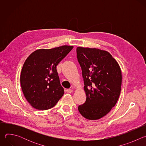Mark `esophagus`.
Instances as JSON below:
<instances>
[{
  "mask_svg": "<svg viewBox=\"0 0 146 146\" xmlns=\"http://www.w3.org/2000/svg\"><path fill=\"white\" fill-rule=\"evenodd\" d=\"M66 92L68 93V94H70V93L73 92V90H70V89H67V90H66Z\"/></svg>",
  "mask_w": 146,
  "mask_h": 146,
  "instance_id": "esophagus-1",
  "label": "esophagus"
}]
</instances>
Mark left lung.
<instances>
[{
	"label": "left lung",
	"mask_w": 146,
	"mask_h": 146,
	"mask_svg": "<svg viewBox=\"0 0 146 146\" xmlns=\"http://www.w3.org/2000/svg\"><path fill=\"white\" fill-rule=\"evenodd\" d=\"M76 51L87 96L78 110L87 119H100L110 112L119 98L122 82L120 67L108 51L81 47Z\"/></svg>",
	"instance_id": "8db88e82"
}]
</instances>
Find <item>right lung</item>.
Returning a JSON list of instances; mask_svg holds the SVG:
<instances>
[{
  "mask_svg": "<svg viewBox=\"0 0 146 146\" xmlns=\"http://www.w3.org/2000/svg\"><path fill=\"white\" fill-rule=\"evenodd\" d=\"M73 48L62 46L39 49L26 59L21 73V86L26 99L35 109H51L64 94L56 66Z\"/></svg>",
  "mask_w": 146,
  "mask_h": 146,
  "instance_id": "right-lung-1",
  "label": "right lung"
}]
</instances>
